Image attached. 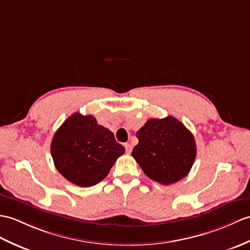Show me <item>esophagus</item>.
I'll use <instances>...</instances> for the list:
<instances>
[{
  "label": "esophagus",
  "instance_id": "esophagus-1",
  "mask_svg": "<svg viewBox=\"0 0 250 250\" xmlns=\"http://www.w3.org/2000/svg\"><path fill=\"white\" fill-rule=\"evenodd\" d=\"M125 152L126 153H131L132 151V146L129 144V143H125Z\"/></svg>",
  "mask_w": 250,
  "mask_h": 250
}]
</instances>
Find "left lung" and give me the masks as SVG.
<instances>
[{
    "instance_id": "8db88e82",
    "label": "left lung",
    "mask_w": 250,
    "mask_h": 250,
    "mask_svg": "<svg viewBox=\"0 0 250 250\" xmlns=\"http://www.w3.org/2000/svg\"><path fill=\"white\" fill-rule=\"evenodd\" d=\"M136 136L138 144L132 156L147 177L169 185L189 172L196 158V143L181 121L172 116L149 119Z\"/></svg>"
}]
</instances>
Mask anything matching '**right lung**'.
<instances>
[{"instance_id":"add662e5","label":"right lung","mask_w":250,"mask_h":250,"mask_svg":"<svg viewBox=\"0 0 250 250\" xmlns=\"http://www.w3.org/2000/svg\"><path fill=\"white\" fill-rule=\"evenodd\" d=\"M125 153L113 132L97 124L91 115L74 113L63 121L51 143V155L61 175L81 188L105 178Z\"/></svg>"}]
</instances>
